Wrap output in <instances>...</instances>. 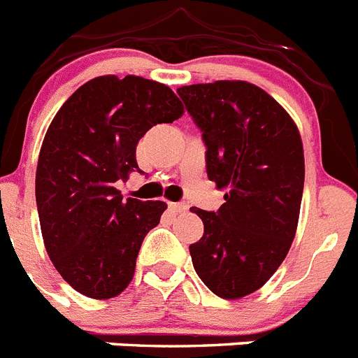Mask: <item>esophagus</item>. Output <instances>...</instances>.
I'll return each instance as SVG.
<instances>
[{"instance_id": "obj_1", "label": "esophagus", "mask_w": 358, "mask_h": 358, "mask_svg": "<svg viewBox=\"0 0 358 358\" xmlns=\"http://www.w3.org/2000/svg\"><path fill=\"white\" fill-rule=\"evenodd\" d=\"M169 208H171L173 212H187L189 205H187V203H169Z\"/></svg>"}]
</instances>
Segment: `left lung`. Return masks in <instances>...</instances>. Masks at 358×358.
<instances>
[{
  "instance_id": "1",
  "label": "left lung",
  "mask_w": 358,
  "mask_h": 358,
  "mask_svg": "<svg viewBox=\"0 0 358 358\" xmlns=\"http://www.w3.org/2000/svg\"><path fill=\"white\" fill-rule=\"evenodd\" d=\"M203 131L207 175L227 189L217 212L192 207L203 237L191 244L201 282L223 299L255 292L287 257L305 182L303 143L285 108L243 80L178 89Z\"/></svg>"
}]
</instances>
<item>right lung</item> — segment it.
Listing matches in <instances>:
<instances>
[{
	"instance_id": "obj_1",
	"label": "right lung",
	"mask_w": 358,
	"mask_h": 358,
	"mask_svg": "<svg viewBox=\"0 0 358 358\" xmlns=\"http://www.w3.org/2000/svg\"><path fill=\"white\" fill-rule=\"evenodd\" d=\"M182 114L164 83L107 75L76 89L51 121L35 175L38 221L51 262L80 294L114 298L134 278L141 244L167 205L123 199L115 185L141 171V137Z\"/></svg>"
}]
</instances>
